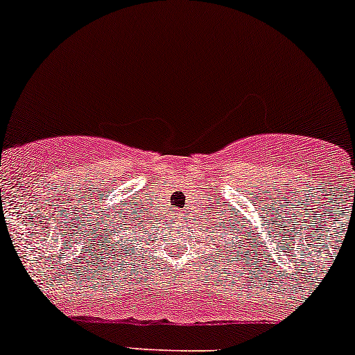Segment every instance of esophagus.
<instances>
[{
    "mask_svg": "<svg viewBox=\"0 0 355 355\" xmlns=\"http://www.w3.org/2000/svg\"><path fill=\"white\" fill-rule=\"evenodd\" d=\"M180 217H182V214H177V219H180Z\"/></svg>",
    "mask_w": 355,
    "mask_h": 355,
    "instance_id": "esophagus-1",
    "label": "esophagus"
}]
</instances>
